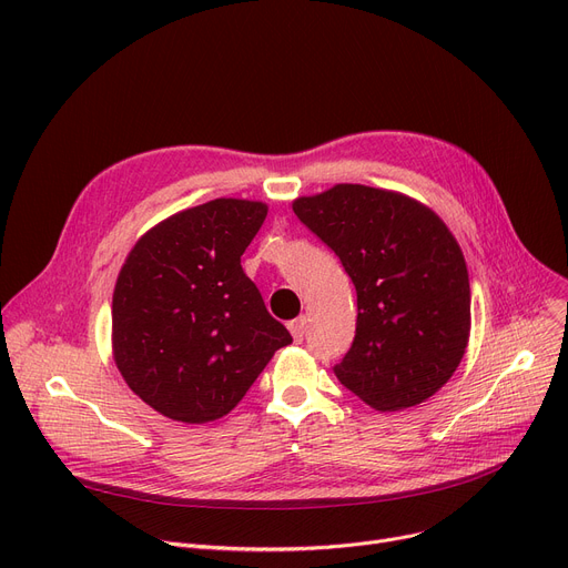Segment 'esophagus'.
<instances>
[{
    "label": "esophagus",
    "mask_w": 568,
    "mask_h": 568,
    "mask_svg": "<svg viewBox=\"0 0 568 568\" xmlns=\"http://www.w3.org/2000/svg\"><path fill=\"white\" fill-rule=\"evenodd\" d=\"M287 329H290V334L294 336L296 343H302V341H304V334H306V320H304V317L292 320V322L287 324Z\"/></svg>",
    "instance_id": "esophagus-1"
}]
</instances>
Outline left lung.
<instances>
[{
  "instance_id": "obj_1",
  "label": "left lung",
  "mask_w": 568,
  "mask_h": 568,
  "mask_svg": "<svg viewBox=\"0 0 568 568\" xmlns=\"http://www.w3.org/2000/svg\"><path fill=\"white\" fill-rule=\"evenodd\" d=\"M294 214L343 262L356 334L338 382L379 412L419 405L458 368L469 338V278L439 216L405 195L338 184Z\"/></svg>"
}]
</instances>
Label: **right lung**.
<instances>
[{"label": "right lung", "mask_w": 568, "mask_h": 568, "mask_svg": "<svg viewBox=\"0 0 568 568\" xmlns=\"http://www.w3.org/2000/svg\"><path fill=\"white\" fill-rule=\"evenodd\" d=\"M262 202L219 197L149 230L112 296L114 362L156 412L184 424L225 416L274 352L290 345L244 274Z\"/></svg>", "instance_id": "right-lung-1"}]
</instances>
